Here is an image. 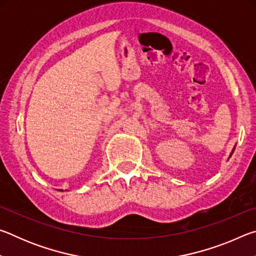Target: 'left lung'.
I'll list each match as a JSON object with an SVG mask.
<instances>
[{
	"instance_id": "obj_1",
	"label": "left lung",
	"mask_w": 256,
	"mask_h": 256,
	"mask_svg": "<svg viewBox=\"0 0 256 256\" xmlns=\"http://www.w3.org/2000/svg\"><path fill=\"white\" fill-rule=\"evenodd\" d=\"M234 149H235V148H234ZM232 151H234V150H232Z\"/></svg>"
}]
</instances>
